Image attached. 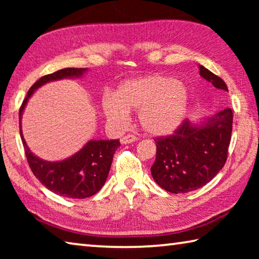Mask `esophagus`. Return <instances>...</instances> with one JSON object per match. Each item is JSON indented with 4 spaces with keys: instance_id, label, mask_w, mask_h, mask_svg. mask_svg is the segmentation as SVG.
<instances>
[{
    "instance_id": "obj_1",
    "label": "esophagus",
    "mask_w": 259,
    "mask_h": 259,
    "mask_svg": "<svg viewBox=\"0 0 259 259\" xmlns=\"http://www.w3.org/2000/svg\"><path fill=\"white\" fill-rule=\"evenodd\" d=\"M136 136L135 135H131V134H128V135H125V136H123V137L121 138V143L122 144H130V143H134V142H136Z\"/></svg>"
}]
</instances>
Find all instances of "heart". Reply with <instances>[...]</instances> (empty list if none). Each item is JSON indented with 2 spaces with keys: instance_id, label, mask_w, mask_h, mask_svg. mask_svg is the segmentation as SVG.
I'll return each mask as SVG.
<instances>
[{
  "instance_id": "heart-1",
  "label": "heart",
  "mask_w": 259,
  "mask_h": 259,
  "mask_svg": "<svg viewBox=\"0 0 259 259\" xmlns=\"http://www.w3.org/2000/svg\"><path fill=\"white\" fill-rule=\"evenodd\" d=\"M187 100V90L181 81L152 74L121 83L114 97L103 99L102 106L114 124H125L128 112H138L139 123L147 134L163 136L181 123Z\"/></svg>"
}]
</instances>
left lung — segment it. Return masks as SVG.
<instances>
[{
  "label": "left lung",
  "mask_w": 259,
  "mask_h": 259,
  "mask_svg": "<svg viewBox=\"0 0 259 259\" xmlns=\"http://www.w3.org/2000/svg\"><path fill=\"white\" fill-rule=\"evenodd\" d=\"M201 76L222 93H229L226 83L203 66ZM233 112L225 108L208 117L202 125L188 120L172 135L154 138L156 157L152 165L153 179L170 193H187L204 186L221 171L229 154Z\"/></svg>",
  "instance_id": "obj_1"
}]
</instances>
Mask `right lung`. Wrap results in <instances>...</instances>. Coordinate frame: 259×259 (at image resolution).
I'll use <instances>...</instances> for the list:
<instances>
[{"label": "right lung", "mask_w": 259, "mask_h": 259, "mask_svg": "<svg viewBox=\"0 0 259 259\" xmlns=\"http://www.w3.org/2000/svg\"><path fill=\"white\" fill-rule=\"evenodd\" d=\"M87 68H64L52 74L42 76L28 90L19 108V121L26 103L37 89L47 82L60 80L64 77H78ZM20 125V124H19ZM20 130L26 157L30 170L48 190L65 198L84 199L96 194L106 182L111 169L114 153L120 146L119 139L90 140L76 154L59 162H48L34 155L26 144Z\"/></svg>", "instance_id": "obj_1"}]
</instances>
